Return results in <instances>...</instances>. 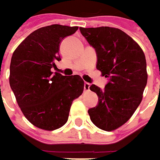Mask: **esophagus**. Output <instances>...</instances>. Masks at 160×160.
I'll list each match as a JSON object with an SVG mask.
<instances>
[{
    "label": "esophagus",
    "instance_id": "obj_1",
    "mask_svg": "<svg viewBox=\"0 0 160 160\" xmlns=\"http://www.w3.org/2000/svg\"><path fill=\"white\" fill-rule=\"evenodd\" d=\"M89 87H90V84L89 82H84V90L85 91H88L89 89Z\"/></svg>",
    "mask_w": 160,
    "mask_h": 160
}]
</instances>
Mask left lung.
<instances>
[{"mask_svg": "<svg viewBox=\"0 0 160 160\" xmlns=\"http://www.w3.org/2000/svg\"><path fill=\"white\" fill-rule=\"evenodd\" d=\"M80 31L97 53L96 69L109 82L103 89L89 87L99 102L89 108L91 122L104 131H114L132 117L142 101L147 82V61L138 43L121 29L109 27Z\"/></svg>", "mask_w": 160, "mask_h": 160, "instance_id": "8db88e82", "label": "left lung"}]
</instances>
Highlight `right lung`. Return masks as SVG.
Returning <instances> with one entry per match:
<instances>
[{
    "label": "right lung",
    "instance_id": "add662e5",
    "mask_svg": "<svg viewBox=\"0 0 160 160\" xmlns=\"http://www.w3.org/2000/svg\"><path fill=\"white\" fill-rule=\"evenodd\" d=\"M78 29L58 24L38 28L13 53L10 87L24 116L38 128L52 131L63 127L72 102L82 94L84 82L80 76L52 71L61 60L60 42Z\"/></svg>",
    "mask_w": 160,
    "mask_h": 160
}]
</instances>
